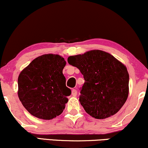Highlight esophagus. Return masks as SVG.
I'll return each mask as SVG.
<instances>
[{
    "mask_svg": "<svg viewBox=\"0 0 148 148\" xmlns=\"http://www.w3.org/2000/svg\"><path fill=\"white\" fill-rule=\"evenodd\" d=\"M72 95L74 97L76 96V95H77V91H76V90L75 89H73L72 90Z\"/></svg>",
    "mask_w": 148,
    "mask_h": 148,
    "instance_id": "1",
    "label": "esophagus"
}]
</instances>
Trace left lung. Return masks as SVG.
Segmentation results:
<instances>
[{
  "instance_id": "8db88e82",
  "label": "left lung",
  "mask_w": 148,
  "mask_h": 148,
  "mask_svg": "<svg viewBox=\"0 0 148 148\" xmlns=\"http://www.w3.org/2000/svg\"><path fill=\"white\" fill-rule=\"evenodd\" d=\"M68 63L84 75L79 101L87 113L104 119L118 113L129 94V76L124 64L108 53L92 50L69 56Z\"/></svg>"
}]
</instances>
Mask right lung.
Segmentation results:
<instances>
[{
  "label": "right lung",
  "mask_w": 148,
  "mask_h": 148,
  "mask_svg": "<svg viewBox=\"0 0 148 148\" xmlns=\"http://www.w3.org/2000/svg\"><path fill=\"white\" fill-rule=\"evenodd\" d=\"M65 64L60 56L45 54L34 59L20 73L18 96L30 114L51 120L62 113L67 97L72 93L62 74Z\"/></svg>",
  "instance_id": "obj_1"
}]
</instances>
